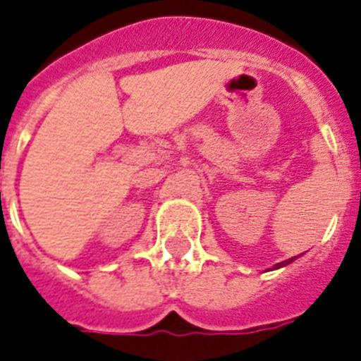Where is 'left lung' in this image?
Wrapping results in <instances>:
<instances>
[{"instance_id": "1", "label": "left lung", "mask_w": 361, "mask_h": 361, "mask_svg": "<svg viewBox=\"0 0 361 361\" xmlns=\"http://www.w3.org/2000/svg\"><path fill=\"white\" fill-rule=\"evenodd\" d=\"M295 259H297V256H295V257H291V259H286V262H280V263H276V265L272 267V269H280V267H286V265H289V263H291V262H295Z\"/></svg>"}]
</instances>
